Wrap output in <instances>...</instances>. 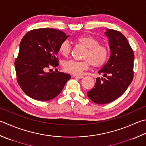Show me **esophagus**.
Wrapping results in <instances>:
<instances>
[{
	"instance_id": "obj_1",
	"label": "esophagus",
	"mask_w": 146,
	"mask_h": 146,
	"mask_svg": "<svg viewBox=\"0 0 146 146\" xmlns=\"http://www.w3.org/2000/svg\"><path fill=\"white\" fill-rule=\"evenodd\" d=\"M73 77H74V78H78V79H82L84 78L83 76H79V75H73Z\"/></svg>"
}]
</instances>
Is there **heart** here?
<instances>
[{"label": "heart", "mask_w": 146, "mask_h": 146, "mask_svg": "<svg viewBox=\"0 0 146 146\" xmlns=\"http://www.w3.org/2000/svg\"><path fill=\"white\" fill-rule=\"evenodd\" d=\"M76 42L86 48L83 59L85 61L77 62L69 60L64 64L65 71L74 74H81L87 70L90 65L95 67H100L107 62L109 58V49L105 46L100 45L99 41L92 36L83 35L76 39ZM70 46L67 40L62 42L59 46L58 51L61 55L67 57L70 54Z\"/></svg>", "instance_id": "b5f03b06"}]
</instances>
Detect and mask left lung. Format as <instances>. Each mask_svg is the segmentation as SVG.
<instances>
[{
  "mask_svg": "<svg viewBox=\"0 0 146 146\" xmlns=\"http://www.w3.org/2000/svg\"><path fill=\"white\" fill-rule=\"evenodd\" d=\"M111 51L109 59L98 71L103 78H96L94 88L87 92L93 102L106 104L120 97L125 93L133 78L134 54L130 44L121 33L106 29Z\"/></svg>",
  "mask_w": 146,
  "mask_h": 146,
  "instance_id": "obj_1",
  "label": "left lung"
}]
</instances>
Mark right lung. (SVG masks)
I'll list each match as a JSON object with an SVG mask.
<instances>
[{
    "instance_id": "right-lung-1",
    "label": "right lung",
    "mask_w": 146,
    "mask_h": 146,
    "mask_svg": "<svg viewBox=\"0 0 146 146\" xmlns=\"http://www.w3.org/2000/svg\"><path fill=\"white\" fill-rule=\"evenodd\" d=\"M68 37L60 30L44 28L31 30L21 39L15 66L18 84L30 98L50 100L70 79L68 74L46 72L49 65H58L59 46Z\"/></svg>"
}]
</instances>
